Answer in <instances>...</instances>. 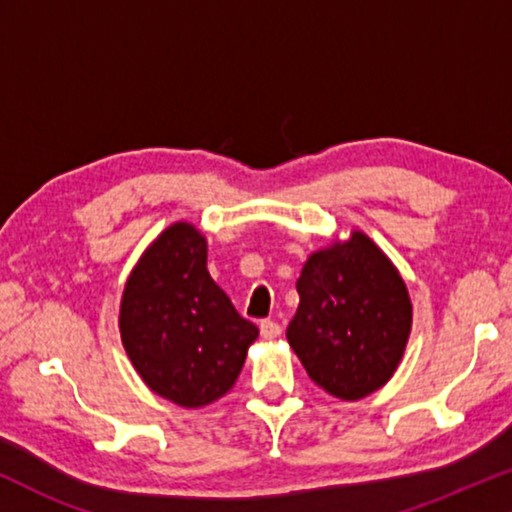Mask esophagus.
I'll return each mask as SVG.
<instances>
[{
	"label": "esophagus",
	"instance_id": "obj_1",
	"mask_svg": "<svg viewBox=\"0 0 512 512\" xmlns=\"http://www.w3.org/2000/svg\"><path fill=\"white\" fill-rule=\"evenodd\" d=\"M259 331H262V336L264 338H278L280 334H283V327L278 325V322H273V320H264L262 325H259Z\"/></svg>",
	"mask_w": 512,
	"mask_h": 512
}]
</instances>
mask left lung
<instances>
[{"mask_svg":"<svg viewBox=\"0 0 512 512\" xmlns=\"http://www.w3.org/2000/svg\"><path fill=\"white\" fill-rule=\"evenodd\" d=\"M287 341L315 385L364 399L394 376L406 352L413 304L392 259L364 232L315 250L297 280Z\"/></svg>","mask_w":512,"mask_h":512,"instance_id":"obj_1","label":"left lung"}]
</instances>
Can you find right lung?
I'll return each mask as SVG.
<instances>
[{"label": "right lung", "mask_w": 512, "mask_h": 512, "mask_svg": "<svg viewBox=\"0 0 512 512\" xmlns=\"http://www.w3.org/2000/svg\"><path fill=\"white\" fill-rule=\"evenodd\" d=\"M206 255V236L174 222L143 250L120 299L129 362L150 390L183 408L225 397L259 336L215 285Z\"/></svg>", "instance_id": "add662e5"}]
</instances>
